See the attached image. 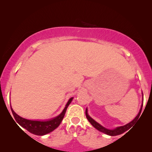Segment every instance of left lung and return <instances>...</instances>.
I'll return each mask as SVG.
<instances>
[{
    "label": "left lung",
    "instance_id": "1",
    "mask_svg": "<svg viewBox=\"0 0 152 152\" xmlns=\"http://www.w3.org/2000/svg\"><path fill=\"white\" fill-rule=\"evenodd\" d=\"M142 98H143V94H142ZM142 103H143V99H142ZM142 105H141L140 111H139L138 114L136 115V117L134 119L132 120V121H131L129 123L126 124H125V125L118 126V127L113 129H109L105 128L104 126H102L100 124H99L98 122H97L95 120H93V118H91V116L88 114V110H87V109H86V118L88 120V122H90V123L92 124V125L94 126L96 129L99 131L100 132H102V133H104V134L109 135V136H118V135H120V134H123V133L125 132L126 131L129 130L131 127H132L133 124H134V122L136 121V120L138 119L139 117H140L141 111H142Z\"/></svg>",
    "mask_w": 152,
    "mask_h": 152
}]
</instances>
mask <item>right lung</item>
<instances>
[{"instance_id": "1", "label": "right lung", "mask_w": 152, "mask_h": 152, "mask_svg": "<svg viewBox=\"0 0 152 152\" xmlns=\"http://www.w3.org/2000/svg\"><path fill=\"white\" fill-rule=\"evenodd\" d=\"M72 99H73V97H70L69 100L68 101L67 104H66L65 108H64L63 111H62L61 113L59 115L48 120H32L26 119V118L20 117L18 114H16L14 111V110L12 109L11 105H10V107H11V110L14 117V119L16 120V122L20 126H21L23 128L26 129V130H28L31 134L37 135V136H43V135L52 132L56 128L59 126L64 117L66 109H67L70 104L71 103Z\"/></svg>"}]
</instances>
